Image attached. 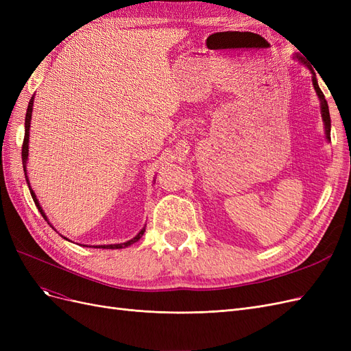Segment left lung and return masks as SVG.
I'll use <instances>...</instances> for the list:
<instances>
[{"label": "left lung", "mask_w": 351, "mask_h": 351, "mask_svg": "<svg viewBox=\"0 0 351 351\" xmlns=\"http://www.w3.org/2000/svg\"><path fill=\"white\" fill-rule=\"evenodd\" d=\"M295 58L299 60L300 62H303L304 66H307V69H309V70L312 71V74H313V76H312V83H313V88H315V90H316L317 98H319V101H321V114H322V120H324V124H325V134H326V139L331 141V117H329V108H328V102H326V99H325V95L322 93V90H321V88H319V84H317L316 74H315L312 66L307 64L306 60H304L303 57L295 56Z\"/></svg>", "instance_id": "obj_1"}]
</instances>
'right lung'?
<instances>
[{
	"label": "right lung",
	"instance_id": "obj_1",
	"mask_svg": "<svg viewBox=\"0 0 351 351\" xmlns=\"http://www.w3.org/2000/svg\"><path fill=\"white\" fill-rule=\"evenodd\" d=\"M32 110H34V97H32V99L29 101V105H27V111H26V119H25V141H23V146H22L23 169H25L26 183H27V186H29V190H30L32 199H34V202H35V205H36L38 210L40 212V215L45 218V221H48V218H47V215H45L44 209H42V208H40V205H39V202H38V199H36V195H35V192H34V190L30 189V184H29V178H27V173H26V162H27V155H29V129H30V120H32ZM48 224H49V222H48ZM49 226H51V224H49ZM51 227H52V226H51ZM52 228H54V227H52ZM143 232H145V227H143V228L139 231V234H137L136 237H133L132 240L125 241V243H119V244H108V246H93V247H99V249H123V247L130 246V244L136 243L137 240H141V237L143 236ZM64 239H66V237H64ZM66 240H69V239H66Z\"/></svg>",
	"mask_w": 351,
	"mask_h": 351
}]
</instances>
